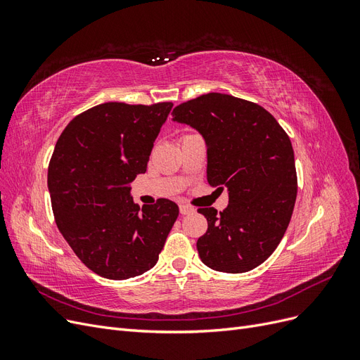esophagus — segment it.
Segmentation results:
<instances>
[{
  "mask_svg": "<svg viewBox=\"0 0 360 360\" xmlns=\"http://www.w3.org/2000/svg\"><path fill=\"white\" fill-rule=\"evenodd\" d=\"M195 210L192 209L191 205H186V204H180V214H191L193 213Z\"/></svg>",
  "mask_w": 360,
  "mask_h": 360,
  "instance_id": "esophagus-1",
  "label": "esophagus"
}]
</instances>
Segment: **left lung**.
<instances>
[{
    "label": "left lung",
    "mask_w": 360,
    "mask_h": 360,
    "mask_svg": "<svg viewBox=\"0 0 360 360\" xmlns=\"http://www.w3.org/2000/svg\"><path fill=\"white\" fill-rule=\"evenodd\" d=\"M172 122L198 130L207 147V181L228 191V205L198 209L209 228L197 242L202 263L243 274L274 254L297 195L294 151L285 130L263 106L209 93L174 108Z\"/></svg>",
    "instance_id": "obj_1"
}]
</instances>
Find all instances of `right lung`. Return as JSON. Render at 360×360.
I'll list each match as a JSON object with an SVG mask.
<instances>
[{
    "mask_svg": "<svg viewBox=\"0 0 360 360\" xmlns=\"http://www.w3.org/2000/svg\"><path fill=\"white\" fill-rule=\"evenodd\" d=\"M171 108L97 105L75 117L57 141L48 168L53 217L76 257L99 276L146 274L177 219L176 202L160 198L139 209L130 197Z\"/></svg>",
    "mask_w": 360,
    "mask_h": 360,
    "instance_id": "obj_1",
    "label": "right lung"
}]
</instances>
